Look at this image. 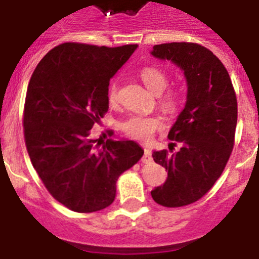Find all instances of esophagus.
<instances>
[{
  "instance_id": "34e87169",
  "label": "esophagus",
  "mask_w": 259,
  "mask_h": 259,
  "mask_svg": "<svg viewBox=\"0 0 259 259\" xmlns=\"http://www.w3.org/2000/svg\"><path fill=\"white\" fill-rule=\"evenodd\" d=\"M152 161V150L149 149V146H144V157L143 162L144 163H148V162Z\"/></svg>"
}]
</instances>
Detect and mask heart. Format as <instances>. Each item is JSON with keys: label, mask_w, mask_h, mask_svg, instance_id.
Wrapping results in <instances>:
<instances>
[{"label": "heart", "mask_w": 259, "mask_h": 259, "mask_svg": "<svg viewBox=\"0 0 259 259\" xmlns=\"http://www.w3.org/2000/svg\"><path fill=\"white\" fill-rule=\"evenodd\" d=\"M140 77L145 87L154 95H161L167 87V76L163 71L157 67H145L141 70ZM107 100L110 105H115L119 101V88L116 83H111L107 91ZM161 106L166 111H175L179 106V95L176 92H168L161 97ZM161 127V122L157 118L148 116H132L122 124V130L132 139L149 140L154 131Z\"/></svg>", "instance_id": "1"}]
</instances>
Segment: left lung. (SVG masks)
<instances>
[{
  "instance_id": "obj_1",
  "label": "left lung",
  "mask_w": 259,
  "mask_h": 259,
  "mask_svg": "<svg viewBox=\"0 0 259 259\" xmlns=\"http://www.w3.org/2000/svg\"><path fill=\"white\" fill-rule=\"evenodd\" d=\"M150 54L178 66L188 88L184 109L168 132L180 149L153 152L167 179L150 193L162 206H185L205 196L227 164L237 123L236 95L223 63L206 48L171 42L154 45Z\"/></svg>"
}]
</instances>
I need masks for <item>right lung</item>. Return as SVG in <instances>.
<instances>
[{"mask_svg":"<svg viewBox=\"0 0 259 259\" xmlns=\"http://www.w3.org/2000/svg\"><path fill=\"white\" fill-rule=\"evenodd\" d=\"M136 49L66 42L41 59L29 80L23 118L27 150L49 193L72 211L111 205L119 175L144 154L132 140L89 136L109 110L110 79Z\"/></svg>","mask_w":259,"mask_h":259,"instance_id":"add662e5","label":"right lung"}]
</instances>
